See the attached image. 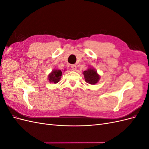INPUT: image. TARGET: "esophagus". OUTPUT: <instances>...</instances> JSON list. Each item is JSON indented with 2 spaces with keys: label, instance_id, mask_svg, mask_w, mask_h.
Instances as JSON below:
<instances>
[{
  "label": "esophagus",
  "instance_id": "34e87169",
  "mask_svg": "<svg viewBox=\"0 0 149 149\" xmlns=\"http://www.w3.org/2000/svg\"><path fill=\"white\" fill-rule=\"evenodd\" d=\"M71 69L73 70V71H76V68H77V67H76V66L75 65H72L71 66Z\"/></svg>",
  "mask_w": 149,
  "mask_h": 149
}]
</instances>
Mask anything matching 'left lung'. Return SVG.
Segmentation results:
<instances>
[{
	"label": "left lung",
	"instance_id": "8db88e82",
	"mask_svg": "<svg viewBox=\"0 0 149 149\" xmlns=\"http://www.w3.org/2000/svg\"><path fill=\"white\" fill-rule=\"evenodd\" d=\"M86 82L88 84L94 85L99 82L100 75L97 73V71L93 67H89L86 70L83 72Z\"/></svg>",
	"mask_w": 149,
	"mask_h": 149
}]
</instances>
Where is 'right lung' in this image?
I'll use <instances>...</instances> for the list:
<instances>
[{"label": "right lung", "mask_w": 149, "mask_h": 149, "mask_svg": "<svg viewBox=\"0 0 149 149\" xmlns=\"http://www.w3.org/2000/svg\"><path fill=\"white\" fill-rule=\"evenodd\" d=\"M62 76V72L60 70L54 69L48 76V79L49 83L56 84L60 81Z\"/></svg>", "instance_id": "add662e5"}]
</instances>
